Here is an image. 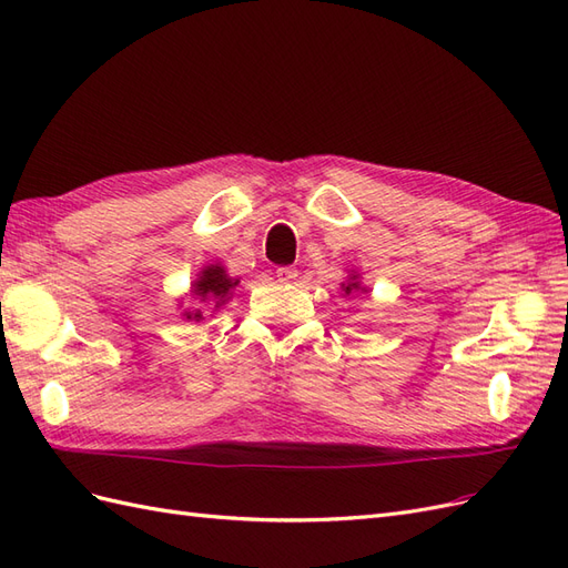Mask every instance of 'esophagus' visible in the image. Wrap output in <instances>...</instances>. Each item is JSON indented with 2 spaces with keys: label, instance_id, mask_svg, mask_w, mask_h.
<instances>
[{
  "label": "esophagus",
  "instance_id": "obj_1",
  "mask_svg": "<svg viewBox=\"0 0 568 568\" xmlns=\"http://www.w3.org/2000/svg\"><path fill=\"white\" fill-rule=\"evenodd\" d=\"M274 274H277L280 282H294L298 277V270L296 267H277V272Z\"/></svg>",
  "mask_w": 568,
  "mask_h": 568
}]
</instances>
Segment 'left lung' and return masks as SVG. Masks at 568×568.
I'll use <instances>...</instances> for the list:
<instances>
[{
  "label": "left lung",
  "instance_id": "1",
  "mask_svg": "<svg viewBox=\"0 0 568 568\" xmlns=\"http://www.w3.org/2000/svg\"><path fill=\"white\" fill-rule=\"evenodd\" d=\"M343 291H346V294H351V291H359V282L355 277H351L348 284H343Z\"/></svg>",
  "mask_w": 568,
  "mask_h": 568
}]
</instances>
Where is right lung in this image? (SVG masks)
I'll return each mask as SVG.
<instances>
[{
  "mask_svg": "<svg viewBox=\"0 0 568 568\" xmlns=\"http://www.w3.org/2000/svg\"><path fill=\"white\" fill-rule=\"evenodd\" d=\"M239 284V280H232L225 274V270H222L220 265H211L205 267L201 272V277L194 282V296L201 298V301H209V298H215V307L225 303V298L230 296V291ZM186 320H203V313L201 307H196V311H186L184 313Z\"/></svg>",
  "mask_w": 568,
  "mask_h": 568,
  "instance_id": "right-lung-1",
  "label": "right lung"
}]
</instances>
